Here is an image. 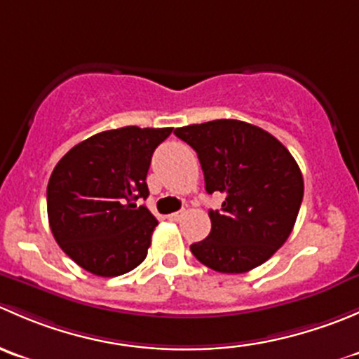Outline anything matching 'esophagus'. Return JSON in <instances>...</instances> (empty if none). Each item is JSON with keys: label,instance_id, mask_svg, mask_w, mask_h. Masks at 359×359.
I'll use <instances>...</instances> for the list:
<instances>
[{"label": "esophagus", "instance_id": "obj_1", "mask_svg": "<svg viewBox=\"0 0 359 359\" xmlns=\"http://www.w3.org/2000/svg\"><path fill=\"white\" fill-rule=\"evenodd\" d=\"M182 217H184V212H173V213H170L168 219L173 220V222H179V220L182 219Z\"/></svg>", "mask_w": 359, "mask_h": 359}]
</instances>
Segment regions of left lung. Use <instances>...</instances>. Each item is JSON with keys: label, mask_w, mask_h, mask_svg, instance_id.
<instances>
[{"label": "left lung", "mask_w": 359, "mask_h": 359, "mask_svg": "<svg viewBox=\"0 0 359 359\" xmlns=\"http://www.w3.org/2000/svg\"><path fill=\"white\" fill-rule=\"evenodd\" d=\"M200 158L208 194L226 196L210 210L212 231L191 245L217 273L240 274L260 266L288 240L304 196V179L290 151L266 130L238 119L177 128Z\"/></svg>", "instance_id": "8db88e82"}]
</instances>
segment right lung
Wrapping results in <instances>:
<instances>
[{
  "mask_svg": "<svg viewBox=\"0 0 359 359\" xmlns=\"http://www.w3.org/2000/svg\"><path fill=\"white\" fill-rule=\"evenodd\" d=\"M172 130H107L79 142L57 163L46 187L50 229L79 267L112 278L146 259L158 220L137 200L149 196L151 158Z\"/></svg>",
  "mask_w": 359,
  "mask_h": 359,
  "instance_id": "1",
  "label": "right lung"
}]
</instances>
